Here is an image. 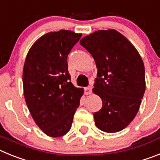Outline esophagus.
Here are the masks:
<instances>
[{
    "mask_svg": "<svg viewBox=\"0 0 160 160\" xmlns=\"http://www.w3.org/2000/svg\"><path fill=\"white\" fill-rule=\"evenodd\" d=\"M92 92V87H86L85 88V94H87V95H89V94H91Z\"/></svg>",
    "mask_w": 160,
    "mask_h": 160,
    "instance_id": "esophagus-1",
    "label": "esophagus"
}]
</instances>
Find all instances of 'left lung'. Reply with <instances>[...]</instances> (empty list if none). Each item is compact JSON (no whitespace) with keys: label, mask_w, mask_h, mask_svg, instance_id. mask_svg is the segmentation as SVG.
<instances>
[{"label":"left lung","mask_w":160,"mask_h":160,"mask_svg":"<svg viewBox=\"0 0 160 160\" xmlns=\"http://www.w3.org/2000/svg\"><path fill=\"white\" fill-rule=\"evenodd\" d=\"M80 44L92 55L98 69L93 93L101 98L102 107L94 114V123L104 132L122 131L135 118L145 92L142 58L115 29L95 31Z\"/></svg>","instance_id":"obj_1"}]
</instances>
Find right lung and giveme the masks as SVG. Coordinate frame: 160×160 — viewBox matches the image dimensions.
<instances>
[{
  "instance_id": "add662e5",
  "label": "right lung",
  "mask_w": 160,
  "mask_h": 160,
  "mask_svg": "<svg viewBox=\"0 0 160 160\" xmlns=\"http://www.w3.org/2000/svg\"><path fill=\"white\" fill-rule=\"evenodd\" d=\"M82 33L62 29L39 38L29 49L23 68L25 102L46 135L63 136L71 128L83 88L70 82L67 57Z\"/></svg>"
}]
</instances>
